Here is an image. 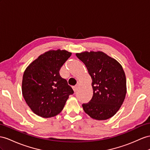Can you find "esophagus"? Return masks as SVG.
<instances>
[{
	"instance_id": "34e87169",
	"label": "esophagus",
	"mask_w": 150,
	"mask_h": 150,
	"mask_svg": "<svg viewBox=\"0 0 150 150\" xmlns=\"http://www.w3.org/2000/svg\"><path fill=\"white\" fill-rule=\"evenodd\" d=\"M78 87H79L78 85H76V86H73V89H74V91L75 92H76V91L78 90Z\"/></svg>"
}]
</instances>
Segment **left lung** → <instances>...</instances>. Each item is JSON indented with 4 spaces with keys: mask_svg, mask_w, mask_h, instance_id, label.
<instances>
[{
    "mask_svg": "<svg viewBox=\"0 0 150 150\" xmlns=\"http://www.w3.org/2000/svg\"><path fill=\"white\" fill-rule=\"evenodd\" d=\"M76 56L85 64L93 80V96L89 103L82 105L84 112L98 120L113 117L120 109L127 93L122 65L101 51H86Z\"/></svg>",
    "mask_w": 150,
    "mask_h": 150,
    "instance_id": "left-lung-1",
    "label": "left lung"
}]
</instances>
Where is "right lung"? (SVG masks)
I'll use <instances>...</instances> for the list:
<instances>
[{
  "mask_svg": "<svg viewBox=\"0 0 150 150\" xmlns=\"http://www.w3.org/2000/svg\"><path fill=\"white\" fill-rule=\"evenodd\" d=\"M71 55L65 50L49 51L26 68L22 94L30 109L38 116H56L63 110L69 96L74 94V90L59 72Z\"/></svg>",
  "mask_w": 150,
  "mask_h": 150,
  "instance_id": "right-lung-1",
  "label": "right lung"
}]
</instances>
